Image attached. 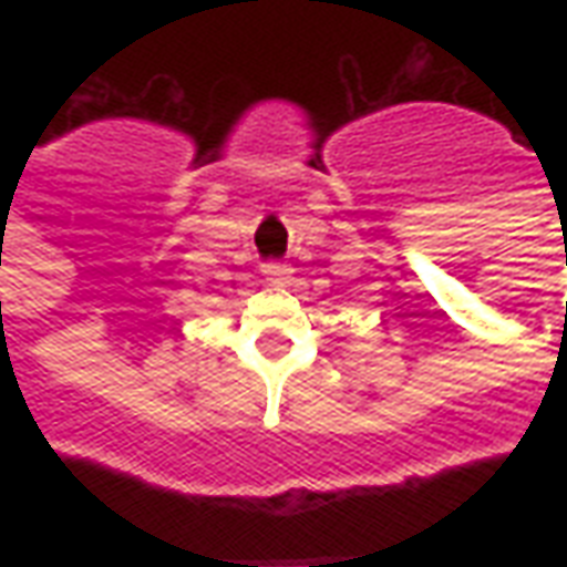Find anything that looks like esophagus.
Returning <instances> with one entry per match:
<instances>
[{
  "label": "esophagus",
  "mask_w": 567,
  "mask_h": 567,
  "mask_svg": "<svg viewBox=\"0 0 567 567\" xmlns=\"http://www.w3.org/2000/svg\"><path fill=\"white\" fill-rule=\"evenodd\" d=\"M260 272L264 276H270V279H276L279 285H288L291 282V264H282V260H267V264H260Z\"/></svg>",
  "instance_id": "34e87169"
}]
</instances>
